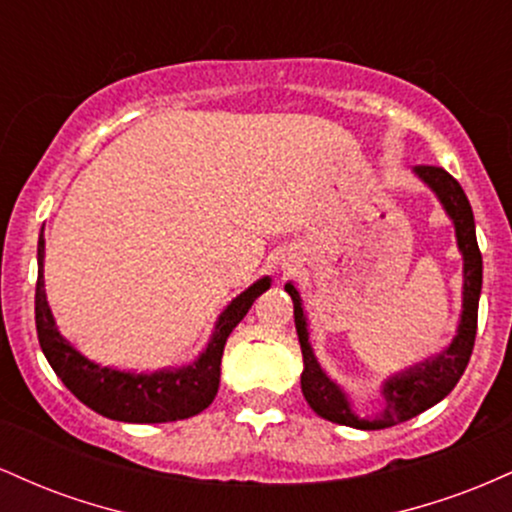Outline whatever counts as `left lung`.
<instances>
[{
    "instance_id": "1",
    "label": "left lung",
    "mask_w": 512,
    "mask_h": 512,
    "mask_svg": "<svg viewBox=\"0 0 512 512\" xmlns=\"http://www.w3.org/2000/svg\"><path fill=\"white\" fill-rule=\"evenodd\" d=\"M416 175L436 192L450 219L455 221L457 245H460L464 257V303H462V320L457 337L452 344L433 361H424L421 366H414L404 373L390 378L383 387L385 409L373 419H358L351 411L349 399L337 385L322 373L320 363L315 361L313 349L308 342V325L301 308V296L293 289V284H286L293 301V320H296L298 342L303 351V373H301V390L305 402L322 419L334 421V424L363 428V431H378V428H390L402 424V421L414 419L416 414L426 411L440 399L448 397L457 380L462 378L467 368L469 356L474 349V337H477V313H479V293H481V252L477 245V231H474V214L469 207V199L448 170L438 166H416Z\"/></svg>"
}]
</instances>
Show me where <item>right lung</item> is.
<instances>
[{
  "instance_id": "1",
  "label": "right lung",
  "mask_w": 512,
  "mask_h": 512,
  "mask_svg": "<svg viewBox=\"0 0 512 512\" xmlns=\"http://www.w3.org/2000/svg\"><path fill=\"white\" fill-rule=\"evenodd\" d=\"M43 252L45 240L40 236L38 284H35V330H38L40 349L57 378L79 402L101 416L127 424H166V421L190 419L207 409L219 392L221 356L228 334L243 320L255 298L269 289V276H264L248 291L240 293L221 313L207 351L192 366L151 375L122 373L88 361L57 332L43 289Z\"/></svg>"
}]
</instances>
